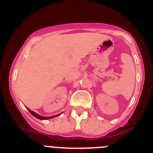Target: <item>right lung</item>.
<instances>
[{"mask_svg": "<svg viewBox=\"0 0 153 153\" xmlns=\"http://www.w3.org/2000/svg\"><path fill=\"white\" fill-rule=\"evenodd\" d=\"M28 110L29 111V112H30L31 114H32L33 116H35V118H38V119H41V120H46V119H49V118H55V117L56 116H58V115H60L61 114H58V115H54V116H50V117H44V116H41V115H38L37 113H35V112H32V111H31L30 109H28Z\"/></svg>", "mask_w": 153, "mask_h": 153, "instance_id": "right-lung-1", "label": "right lung"}]
</instances>
